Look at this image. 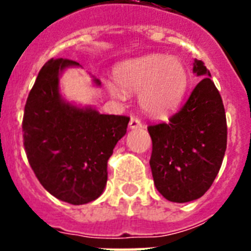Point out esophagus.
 I'll return each instance as SVG.
<instances>
[{"label":"esophagus","mask_w":251,"mask_h":251,"mask_svg":"<svg viewBox=\"0 0 251 251\" xmlns=\"http://www.w3.org/2000/svg\"><path fill=\"white\" fill-rule=\"evenodd\" d=\"M129 126H130V129H142V127H143V124H142V121L139 120V118L133 117L131 120H130Z\"/></svg>","instance_id":"1"}]
</instances>
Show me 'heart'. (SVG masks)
I'll return each mask as SVG.
<instances>
[{"label": "heart", "mask_w": 251, "mask_h": 251, "mask_svg": "<svg viewBox=\"0 0 251 251\" xmlns=\"http://www.w3.org/2000/svg\"><path fill=\"white\" fill-rule=\"evenodd\" d=\"M118 84L108 86L114 99L124 100L126 91L139 92L142 106L153 116L175 112L189 87V70L179 58L165 54H149L120 65L116 70Z\"/></svg>", "instance_id": "obj_1"}]
</instances>
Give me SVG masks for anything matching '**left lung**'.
Returning a JSON list of instances; mask_svg holds the SVG:
<instances>
[{
	"label": "left lung",
	"instance_id": "1",
	"mask_svg": "<svg viewBox=\"0 0 251 251\" xmlns=\"http://www.w3.org/2000/svg\"><path fill=\"white\" fill-rule=\"evenodd\" d=\"M194 73L203 76L182 108L168 122L150 125L153 183L171 202L201 198L211 187L226 150V118L222 96L202 61Z\"/></svg>",
	"mask_w": 251,
	"mask_h": 251
}]
</instances>
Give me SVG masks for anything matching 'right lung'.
<instances>
[{"label": "right lung", "mask_w": 251, "mask_h": 251, "mask_svg": "<svg viewBox=\"0 0 251 251\" xmlns=\"http://www.w3.org/2000/svg\"><path fill=\"white\" fill-rule=\"evenodd\" d=\"M76 65L68 58H52L41 68L25 101L22 129L25 155L43 187L60 201L84 204L101 195L106 164L126 134L130 117L65 102L58 75Z\"/></svg>", "instance_id": "right-lung-1"}]
</instances>
